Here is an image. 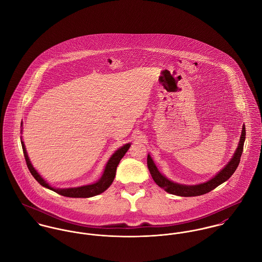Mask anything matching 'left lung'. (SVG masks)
Listing matches in <instances>:
<instances>
[{"mask_svg": "<svg viewBox=\"0 0 262 262\" xmlns=\"http://www.w3.org/2000/svg\"><path fill=\"white\" fill-rule=\"evenodd\" d=\"M245 135H246V130H245V125H243L240 141H239L238 147L236 149V152L234 153V156L232 157V159L228 162V164L219 173H217L213 179H211L210 181H208L204 184H200V185H195V186H186V185H180V184H177V183H173V182L167 180L164 176H162L158 171L156 165L154 164L152 158L148 154L147 166L149 169L150 174L158 187L165 189V191H167L171 194H176V195H180V196H195V195L205 194V193L213 190L218 186H220L221 184H223L227 180H229L231 178V176L235 172L236 168L239 165L240 158H241V155L243 152Z\"/></svg>", "mask_w": 262, "mask_h": 262, "instance_id": "8db88e82", "label": "left lung"}]
</instances>
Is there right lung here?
<instances>
[{"label":"right lung","mask_w":262,"mask_h":262,"mask_svg":"<svg viewBox=\"0 0 262 262\" xmlns=\"http://www.w3.org/2000/svg\"><path fill=\"white\" fill-rule=\"evenodd\" d=\"M21 144H22V148H23V153L25 156V160H26V164L28 166V169L30 170L31 174L34 177V179L37 181L38 183L42 186V187H47L61 195L64 196H69V198H91L97 194L102 193L103 191H105L108 187L112 185L113 181L115 179L116 176V169L117 166L120 162V160L123 158V156L125 155V153L128 151L130 147V143L125 144L124 146L120 147L117 150L111 158L109 159V161L106 164L104 173L102 176V178L95 184L93 185H88V186H82V187H70V188H54V187L49 186L41 177L40 174L36 171V169L33 167V165L31 164L29 157L27 155V151L25 148L24 142L21 140Z\"/></svg>","instance_id":"add662e5"}]
</instances>
